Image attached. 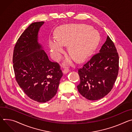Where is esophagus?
<instances>
[{
    "label": "esophagus",
    "mask_w": 132,
    "mask_h": 132,
    "mask_svg": "<svg viewBox=\"0 0 132 132\" xmlns=\"http://www.w3.org/2000/svg\"><path fill=\"white\" fill-rule=\"evenodd\" d=\"M70 71V70L68 68H65L63 71V73L64 74H66L67 73H68Z\"/></svg>",
    "instance_id": "1"
}]
</instances>
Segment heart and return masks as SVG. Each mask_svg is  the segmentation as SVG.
Listing matches in <instances>:
<instances>
[{
    "label": "heart",
    "instance_id": "b5f03b06",
    "mask_svg": "<svg viewBox=\"0 0 132 132\" xmlns=\"http://www.w3.org/2000/svg\"><path fill=\"white\" fill-rule=\"evenodd\" d=\"M55 35L56 38L50 37L48 40L51 55L54 60H59L64 51L63 45H68L72 56L67 59L68 63H71L73 57L78 61L85 60L95 50L100 40L97 30L82 24L61 26L56 29Z\"/></svg>",
    "mask_w": 132,
    "mask_h": 132
}]
</instances>
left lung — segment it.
Segmentation results:
<instances>
[{"label": "left lung", "mask_w": 132, "mask_h": 132, "mask_svg": "<svg viewBox=\"0 0 132 132\" xmlns=\"http://www.w3.org/2000/svg\"><path fill=\"white\" fill-rule=\"evenodd\" d=\"M119 57L113 42L108 36L98 53L78 69L79 93L95 101L103 98L112 89L118 75Z\"/></svg>", "instance_id": "8db88e82"}]
</instances>
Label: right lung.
I'll return each mask as SVG.
<instances>
[{
	"label": "right lung",
	"instance_id": "obj_1",
	"mask_svg": "<svg viewBox=\"0 0 132 132\" xmlns=\"http://www.w3.org/2000/svg\"><path fill=\"white\" fill-rule=\"evenodd\" d=\"M43 21L31 23L18 39L13 50V68L16 80L24 93L39 103L56 94L63 76L59 64L50 61L38 42Z\"/></svg>",
	"mask_w": 132,
	"mask_h": 132
}]
</instances>
